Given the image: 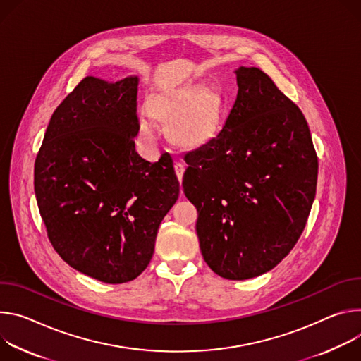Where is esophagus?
<instances>
[{"label": "esophagus", "mask_w": 361, "mask_h": 361, "mask_svg": "<svg viewBox=\"0 0 361 361\" xmlns=\"http://www.w3.org/2000/svg\"><path fill=\"white\" fill-rule=\"evenodd\" d=\"M175 172H176V176L178 179L182 182V178H183V172H185V165L182 162H176L175 164Z\"/></svg>", "instance_id": "1"}]
</instances>
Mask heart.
I'll list each match as a JSON object with an SVG mask.
<instances>
[{
  "mask_svg": "<svg viewBox=\"0 0 361 361\" xmlns=\"http://www.w3.org/2000/svg\"><path fill=\"white\" fill-rule=\"evenodd\" d=\"M150 111L160 122L169 123V135L176 143L197 146L215 133L222 114V99L216 92L201 86L179 87L154 94ZM137 128L145 142L156 143L160 129L149 113L139 117Z\"/></svg>",
  "mask_w": 361,
  "mask_h": 361,
  "instance_id": "1",
  "label": "heart"
}]
</instances>
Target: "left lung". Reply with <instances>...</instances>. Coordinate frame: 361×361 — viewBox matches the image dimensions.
<instances>
[{"label":"left lung","instance_id":"left-lung-1","mask_svg":"<svg viewBox=\"0 0 361 361\" xmlns=\"http://www.w3.org/2000/svg\"><path fill=\"white\" fill-rule=\"evenodd\" d=\"M238 94L222 129L188 152L183 192L197 209L202 257L222 278L271 271L310 215L318 160L302 111L257 67L235 70Z\"/></svg>","mask_w":361,"mask_h":361}]
</instances>
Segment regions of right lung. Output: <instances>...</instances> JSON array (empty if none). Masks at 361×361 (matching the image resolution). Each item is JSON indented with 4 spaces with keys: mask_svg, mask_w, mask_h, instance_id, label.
Listing matches in <instances>:
<instances>
[{
    "mask_svg": "<svg viewBox=\"0 0 361 361\" xmlns=\"http://www.w3.org/2000/svg\"><path fill=\"white\" fill-rule=\"evenodd\" d=\"M137 83V75L83 78L53 113L34 165L51 245L70 267L106 284L145 271L179 196L171 154L150 164L136 152Z\"/></svg>",
    "mask_w": 361,
    "mask_h": 361,
    "instance_id": "obj_1",
    "label": "right lung"
}]
</instances>
